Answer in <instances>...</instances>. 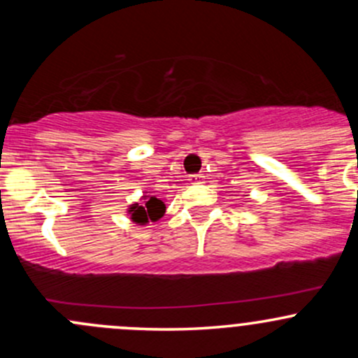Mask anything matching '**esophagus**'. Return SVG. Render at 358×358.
<instances>
[{
  "instance_id": "esophagus-1",
  "label": "esophagus",
  "mask_w": 358,
  "mask_h": 358,
  "mask_svg": "<svg viewBox=\"0 0 358 358\" xmlns=\"http://www.w3.org/2000/svg\"><path fill=\"white\" fill-rule=\"evenodd\" d=\"M190 180H192L194 183H202L204 182V175H192L190 176Z\"/></svg>"
}]
</instances>
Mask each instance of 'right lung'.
<instances>
[{"instance_id":"1","label":"right lung","mask_w":358,"mask_h":358,"mask_svg":"<svg viewBox=\"0 0 358 358\" xmlns=\"http://www.w3.org/2000/svg\"><path fill=\"white\" fill-rule=\"evenodd\" d=\"M166 211L164 202L161 199H157L156 196H145V201L143 204H133L129 208V213H131V220L133 222L140 223V225H145L149 223V220L156 222V220L161 218Z\"/></svg>"}]
</instances>
